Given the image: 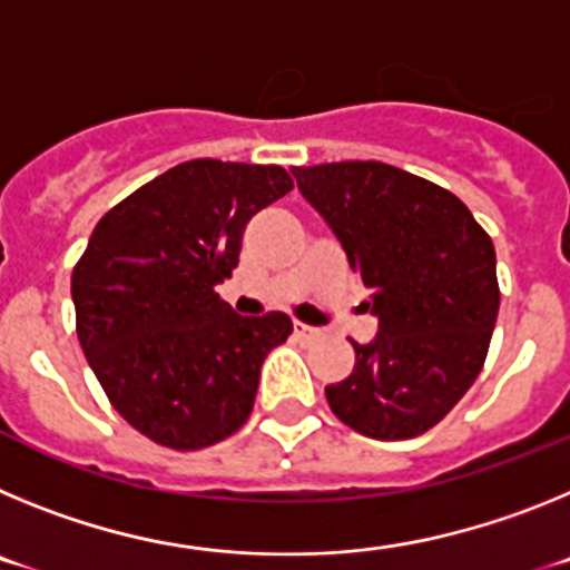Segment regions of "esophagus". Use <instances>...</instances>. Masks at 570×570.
Returning a JSON list of instances; mask_svg holds the SVG:
<instances>
[{
	"instance_id": "obj_1",
	"label": "esophagus",
	"mask_w": 570,
	"mask_h": 570,
	"mask_svg": "<svg viewBox=\"0 0 570 570\" xmlns=\"http://www.w3.org/2000/svg\"><path fill=\"white\" fill-rule=\"evenodd\" d=\"M294 334L299 336L302 342L320 340V328H311V325H305V322H296V325H294Z\"/></svg>"
}]
</instances>
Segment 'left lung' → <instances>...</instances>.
<instances>
[{
  "mask_svg": "<svg viewBox=\"0 0 570 570\" xmlns=\"http://www.w3.org/2000/svg\"><path fill=\"white\" fill-rule=\"evenodd\" d=\"M331 225L380 320L351 376L325 387L347 428L371 440L425 434L485 365L500 314L491 236L451 190L385 163L294 168Z\"/></svg>",
  "mask_w": 570,
  "mask_h": 570,
  "instance_id": "obj_1",
  "label": "left lung"
}]
</instances>
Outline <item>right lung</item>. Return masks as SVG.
<instances>
[{
	"label": "right lung",
	"instance_id": "add662e5",
	"mask_svg": "<svg viewBox=\"0 0 570 570\" xmlns=\"http://www.w3.org/2000/svg\"><path fill=\"white\" fill-rule=\"evenodd\" d=\"M294 188L279 165L190 159L108 210L70 276L77 334L110 405L156 445L199 451L245 425L259 367L294 331L216 285L250 216Z\"/></svg>",
	"mask_w": 570,
	"mask_h": 570
}]
</instances>
